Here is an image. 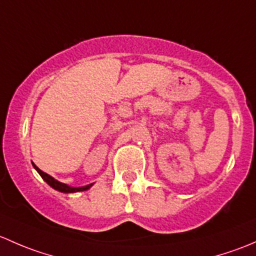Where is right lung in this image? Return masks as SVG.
Here are the masks:
<instances>
[{
    "label": "right lung",
    "instance_id": "add662e5",
    "mask_svg": "<svg viewBox=\"0 0 256 256\" xmlns=\"http://www.w3.org/2000/svg\"><path fill=\"white\" fill-rule=\"evenodd\" d=\"M34 168H36V171H38L39 175L43 178V180L46 181V184H48L49 186H52L54 190H58V191L60 192H64V194H72V192H80V191H86V190H88L90 187H91L94 184H90L88 186H82V187H72V186H69L66 185V184H62L60 182V181L55 180L54 178H52V176L48 175L46 172H44V171H42L40 168L38 166H36V165L33 164Z\"/></svg>",
    "mask_w": 256,
    "mask_h": 256
}]
</instances>
